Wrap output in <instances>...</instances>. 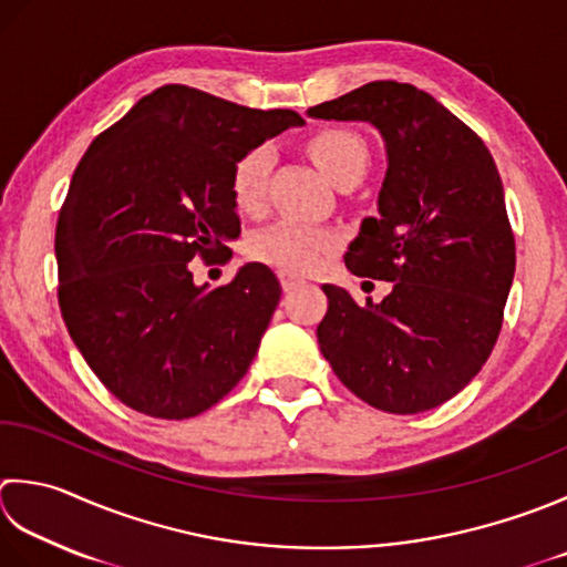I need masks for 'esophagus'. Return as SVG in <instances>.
<instances>
[{
	"label": "esophagus",
	"mask_w": 567,
	"mask_h": 567,
	"mask_svg": "<svg viewBox=\"0 0 567 567\" xmlns=\"http://www.w3.org/2000/svg\"><path fill=\"white\" fill-rule=\"evenodd\" d=\"M280 282H282V287L285 290H292V287H297V285H302L305 280L299 275H295V272H290V270H282L280 272Z\"/></svg>",
	"instance_id": "1"
}]
</instances>
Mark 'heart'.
I'll return each instance as SVG.
<instances>
[{
  "label": "heart",
  "mask_w": 567,
  "mask_h": 567,
  "mask_svg": "<svg viewBox=\"0 0 567 567\" xmlns=\"http://www.w3.org/2000/svg\"><path fill=\"white\" fill-rule=\"evenodd\" d=\"M307 152L337 186L349 179H361L369 166V147L363 137L347 127L317 130L307 140ZM270 162L268 147H255L233 164L230 194L240 210H255L260 206ZM334 240L331 230L280 220L252 240V255L287 270H309L319 262L321 252L334 246Z\"/></svg>",
  "instance_id": "heart-1"
}]
</instances>
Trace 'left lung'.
Instances as JSON below:
<instances>
[{"mask_svg":"<svg viewBox=\"0 0 567 567\" xmlns=\"http://www.w3.org/2000/svg\"><path fill=\"white\" fill-rule=\"evenodd\" d=\"M307 115L371 122L388 154L379 218H363L343 262L393 290L359 305L321 285L319 349L363 403L425 413L482 371L502 331L516 270L502 176L476 132L410 83H365Z\"/></svg>","mask_w":567,"mask_h":567,"instance_id":"left-lung-1","label":"left lung"}]
</instances>
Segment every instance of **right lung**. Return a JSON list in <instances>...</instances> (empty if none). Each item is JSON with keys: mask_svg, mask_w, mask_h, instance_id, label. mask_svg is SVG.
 Here are the masks:
<instances>
[{"mask_svg": "<svg viewBox=\"0 0 567 567\" xmlns=\"http://www.w3.org/2000/svg\"><path fill=\"white\" fill-rule=\"evenodd\" d=\"M302 125L188 85H162L93 140L59 226V305L85 363L150 417L204 413L248 373L282 287L262 262L224 287L192 262L230 260L240 236L230 172L243 154Z\"/></svg>", "mask_w": 567, "mask_h": 567, "instance_id": "right-lung-1", "label": "right lung"}]
</instances>
